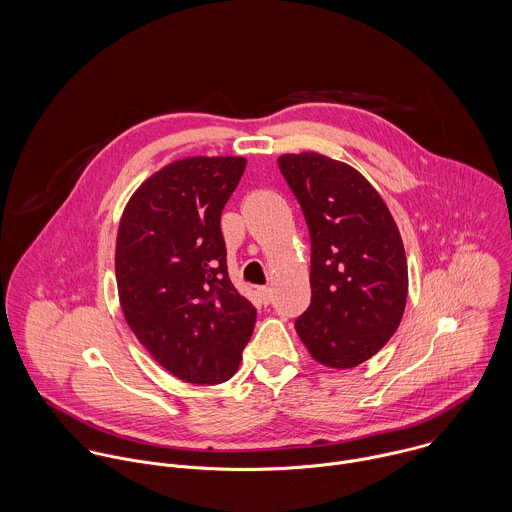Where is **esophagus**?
<instances>
[{
	"label": "esophagus",
	"mask_w": 512,
	"mask_h": 512,
	"mask_svg": "<svg viewBox=\"0 0 512 512\" xmlns=\"http://www.w3.org/2000/svg\"><path fill=\"white\" fill-rule=\"evenodd\" d=\"M258 297H260L262 305H270L272 303V290L270 288H260L258 290Z\"/></svg>",
	"instance_id": "esophagus-1"
}]
</instances>
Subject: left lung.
<instances>
[{"label":"left lung","instance_id":"1","mask_svg":"<svg viewBox=\"0 0 512 512\" xmlns=\"http://www.w3.org/2000/svg\"><path fill=\"white\" fill-rule=\"evenodd\" d=\"M278 165L311 236V305L295 331L319 365H363L396 333L406 307L408 264L396 220L349 163L303 151L280 155Z\"/></svg>","mask_w":512,"mask_h":512}]
</instances>
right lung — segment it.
Wrapping results in <instances>:
<instances>
[{"label": "right lung", "mask_w": 512, "mask_h": 512, "mask_svg": "<svg viewBox=\"0 0 512 512\" xmlns=\"http://www.w3.org/2000/svg\"><path fill=\"white\" fill-rule=\"evenodd\" d=\"M246 159H177L134 191L116 236L126 323L167 372L191 384L228 380L242 361L254 305L232 286L220 215Z\"/></svg>", "instance_id": "obj_1"}]
</instances>
